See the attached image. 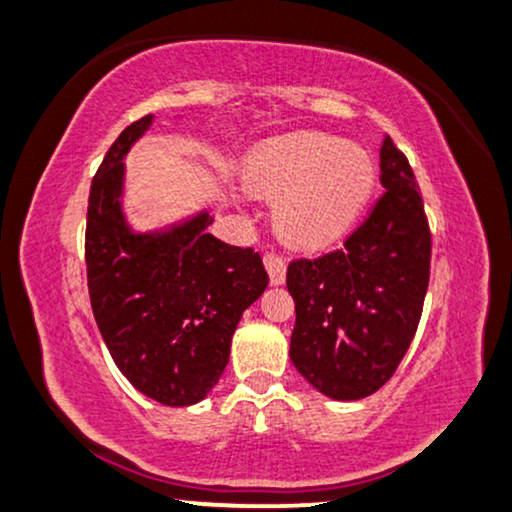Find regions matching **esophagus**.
<instances>
[{"mask_svg":"<svg viewBox=\"0 0 512 512\" xmlns=\"http://www.w3.org/2000/svg\"><path fill=\"white\" fill-rule=\"evenodd\" d=\"M264 267L269 271L271 286H283V283H286V260H283L281 255L267 252V255H264Z\"/></svg>","mask_w":512,"mask_h":512,"instance_id":"esophagus-1","label":"esophagus"}]
</instances>
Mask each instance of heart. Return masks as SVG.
<instances>
[{
	"label": "heart",
	"instance_id": "heart-1",
	"mask_svg": "<svg viewBox=\"0 0 512 512\" xmlns=\"http://www.w3.org/2000/svg\"><path fill=\"white\" fill-rule=\"evenodd\" d=\"M250 189L278 198L274 226L304 250L326 248L359 222L375 189L371 153L323 132L262 141L243 165Z\"/></svg>",
	"mask_w": 512,
	"mask_h": 512
}]
</instances>
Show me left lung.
<instances>
[{"instance_id":"1","label":"left lung","mask_w":512,"mask_h":512,"mask_svg":"<svg viewBox=\"0 0 512 512\" xmlns=\"http://www.w3.org/2000/svg\"><path fill=\"white\" fill-rule=\"evenodd\" d=\"M383 198L345 248L290 262L295 300L290 359L338 401L364 399L397 371L430 281L432 236L416 177L390 137L380 146Z\"/></svg>"}]
</instances>
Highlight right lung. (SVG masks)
<instances>
[{
	"mask_svg": "<svg viewBox=\"0 0 512 512\" xmlns=\"http://www.w3.org/2000/svg\"><path fill=\"white\" fill-rule=\"evenodd\" d=\"M132 122L108 148L87 208V283L96 326L122 375L165 406L208 397L229 364L245 309L267 288L260 252L208 234L198 212L137 234L122 212L125 155L151 127Z\"/></svg>",
	"mask_w": 512,
	"mask_h": 512,
	"instance_id": "1",
	"label": "right lung"
}]
</instances>
